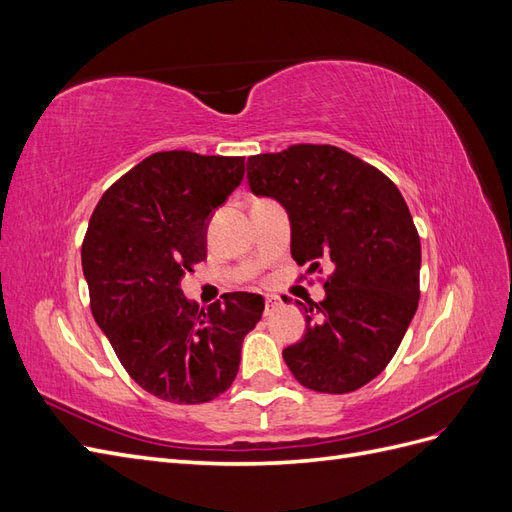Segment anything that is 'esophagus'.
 I'll use <instances>...</instances> for the list:
<instances>
[{"mask_svg":"<svg viewBox=\"0 0 512 512\" xmlns=\"http://www.w3.org/2000/svg\"><path fill=\"white\" fill-rule=\"evenodd\" d=\"M280 305H282V301L277 299V297H267V301H265V316H271L273 312H277V309H280Z\"/></svg>","mask_w":512,"mask_h":512,"instance_id":"obj_1","label":"esophagus"}]
</instances>
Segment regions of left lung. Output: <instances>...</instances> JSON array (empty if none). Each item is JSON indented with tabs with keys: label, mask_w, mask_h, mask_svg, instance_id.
I'll return each mask as SVG.
<instances>
[{
	"label": "left lung",
	"mask_w": 512,
	"mask_h": 512,
	"mask_svg": "<svg viewBox=\"0 0 512 512\" xmlns=\"http://www.w3.org/2000/svg\"><path fill=\"white\" fill-rule=\"evenodd\" d=\"M258 196L288 211L290 252L327 297L299 303L307 331L284 350L292 376L318 393L361 389L391 363L418 307L421 239L397 185L333 145H290L247 158Z\"/></svg>",
	"instance_id": "obj_1"
}]
</instances>
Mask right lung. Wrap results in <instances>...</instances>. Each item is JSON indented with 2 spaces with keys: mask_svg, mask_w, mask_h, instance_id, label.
Here are the masks:
<instances>
[{
  "mask_svg": "<svg viewBox=\"0 0 512 512\" xmlns=\"http://www.w3.org/2000/svg\"><path fill=\"white\" fill-rule=\"evenodd\" d=\"M245 158L158 151L108 188L83 239L89 305L130 378L170 404H205L230 389L243 337L265 309L228 292L205 309L181 277L207 258V220L241 183Z\"/></svg>",
  "mask_w": 512,
  "mask_h": 512,
  "instance_id": "1",
  "label": "right lung"
}]
</instances>
